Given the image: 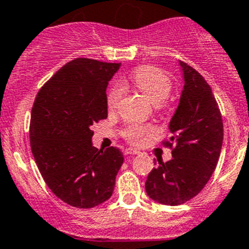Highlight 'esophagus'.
<instances>
[{
	"label": "esophagus",
	"mask_w": 249,
	"mask_h": 249,
	"mask_svg": "<svg viewBox=\"0 0 249 249\" xmlns=\"http://www.w3.org/2000/svg\"><path fill=\"white\" fill-rule=\"evenodd\" d=\"M124 152H125V155H139V154H140V151H138V150L135 149H131V147L126 149Z\"/></svg>",
	"instance_id": "esophagus-1"
}]
</instances>
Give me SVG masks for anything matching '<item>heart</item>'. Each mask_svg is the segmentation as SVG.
<instances>
[{"label": "heart", "instance_id": "heart-1", "mask_svg": "<svg viewBox=\"0 0 249 249\" xmlns=\"http://www.w3.org/2000/svg\"><path fill=\"white\" fill-rule=\"evenodd\" d=\"M131 79H133L134 86L139 89V91L144 94L147 100L154 105L161 104L171 93V79L165 71L156 68V67L145 66L136 69ZM123 93H124V90L120 86H115L111 89L108 95V108L110 110L118 108ZM152 129L150 126L129 125L125 129L124 134L133 144H140L142 141V138L149 135Z\"/></svg>", "mask_w": 249, "mask_h": 249}]
</instances>
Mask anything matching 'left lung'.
Masks as SVG:
<instances>
[{"label":"left lung","instance_id":"1","mask_svg":"<svg viewBox=\"0 0 249 249\" xmlns=\"http://www.w3.org/2000/svg\"><path fill=\"white\" fill-rule=\"evenodd\" d=\"M183 77L180 102L169 123L176 144L172 159L159 161L145 182L151 200L167 206L191 200L211 178L223 142V123L214 95L202 75L178 62ZM156 162V161H155Z\"/></svg>","mask_w":249,"mask_h":249}]
</instances>
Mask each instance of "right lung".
<instances>
[{
	"instance_id": "right-lung-1",
	"label": "right lung",
	"mask_w": 249,
	"mask_h": 249,
	"mask_svg": "<svg viewBox=\"0 0 249 249\" xmlns=\"http://www.w3.org/2000/svg\"><path fill=\"white\" fill-rule=\"evenodd\" d=\"M119 68L120 63L77 58L42 87L33 104V158L47 186L73 207L109 200L124 162L119 149L94 146L90 129L108 116L107 88Z\"/></svg>"
}]
</instances>
